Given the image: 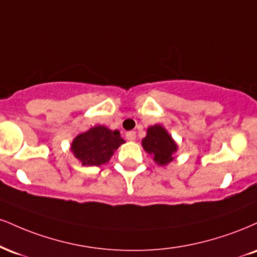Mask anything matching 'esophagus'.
Instances as JSON below:
<instances>
[{
  "mask_svg": "<svg viewBox=\"0 0 257 257\" xmlns=\"http://www.w3.org/2000/svg\"><path fill=\"white\" fill-rule=\"evenodd\" d=\"M125 138H126V140L134 141L135 139H137V133H135V132H128L125 134Z\"/></svg>",
  "mask_w": 257,
  "mask_h": 257,
  "instance_id": "obj_1",
  "label": "esophagus"
}]
</instances>
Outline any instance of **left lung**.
Wrapping results in <instances>:
<instances>
[{
    "label": "left lung",
    "instance_id": "8db88e82",
    "mask_svg": "<svg viewBox=\"0 0 257 257\" xmlns=\"http://www.w3.org/2000/svg\"><path fill=\"white\" fill-rule=\"evenodd\" d=\"M142 147L148 154H152L154 162L158 165H168L174 160L177 145L160 124H154L147 129L146 138L142 139Z\"/></svg>",
    "mask_w": 257,
    "mask_h": 257
}]
</instances>
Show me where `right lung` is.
I'll return each mask as SVG.
<instances>
[{
    "mask_svg": "<svg viewBox=\"0 0 257 257\" xmlns=\"http://www.w3.org/2000/svg\"><path fill=\"white\" fill-rule=\"evenodd\" d=\"M122 144H124V140L120 138L118 131L97 125L74 139L70 151L82 165L100 166L109 162Z\"/></svg>",
    "mask_w": 257,
    "mask_h": 257,
    "instance_id": "1",
    "label": "right lung"
}]
</instances>
